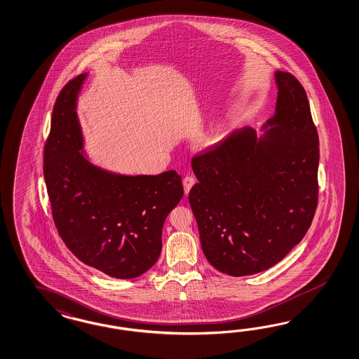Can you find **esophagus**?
<instances>
[{
  "label": "esophagus",
  "instance_id": "esophagus-1",
  "mask_svg": "<svg viewBox=\"0 0 359 359\" xmlns=\"http://www.w3.org/2000/svg\"><path fill=\"white\" fill-rule=\"evenodd\" d=\"M194 183H196L194 177H192V176H185L184 179H183V185H184L185 194H188V192L191 191V188L194 187Z\"/></svg>",
  "mask_w": 359,
  "mask_h": 359
}]
</instances>
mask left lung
<instances>
[{
    "mask_svg": "<svg viewBox=\"0 0 359 359\" xmlns=\"http://www.w3.org/2000/svg\"><path fill=\"white\" fill-rule=\"evenodd\" d=\"M276 112L262 136L250 126L192 159L189 204L205 257L242 277L266 271L310 229L318 206L319 136L301 82L276 72Z\"/></svg>",
    "mask_w": 359,
    "mask_h": 359,
    "instance_id": "8db88e82",
    "label": "left lung"
}]
</instances>
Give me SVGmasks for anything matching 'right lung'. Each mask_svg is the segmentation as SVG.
<instances>
[{
    "instance_id": "add662e5",
    "label": "right lung",
    "mask_w": 359,
    "mask_h": 359,
    "mask_svg": "<svg viewBox=\"0 0 359 359\" xmlns=\"http://www.w3.org/2000/svg\"><path fill=\"white\" fill-rule=\"evenodd\" d=\"M79 74L60 91L44 147V179L61 239L78 260L107 276L136 278L162 251V229L182 200L180 175H121L93 165L83 149Z\"/></svg>"
}]
</instances>
